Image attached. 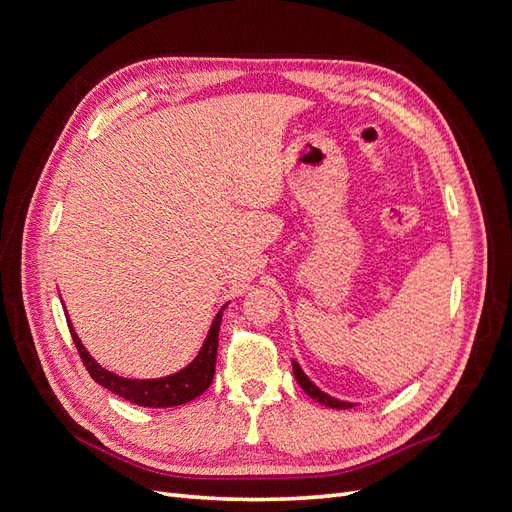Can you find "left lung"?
Listing matches in <instances>:
<instances>
[{"label":"left lung","mask_w":512,"mask_h":512,"mask_svg":"<svg viewBox=\"0 0 512 512\" xmlns=\"http://www.w3.org/2000/svg\"><path fill=\"white\" fill-rule=\"evenodd\" d=\"M292 371H294V378H297V382H299V386L301 389L312 397V399H316L318 404H322V406H327V408H335V410H348V408H354L356 404H350V401H342V399H335V397H331V395H327L324 391H320L318 386L307 378V374L305 371L301 369V365L292 359Z\"/></svg>","instance_id":"1"}]
</instances>
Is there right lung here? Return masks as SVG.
<instances>
[{
  "instance_id": "1",
  "label": "right lung",
  "mask_w": 512,
  "mask_h": 512,
  "mask_svg": "<svg viewBox=\"0 0 512 512\" xmlns=\"http://www.w3.org/2000/svg\"><path fill=\"white\" fill-rule=\"evenodd\" d=\"M226 305L220 309L218 314H215L205 342H203V346H200L196 359L190 365H185L183 369L175 371V374H170V376L149 378V380L123 378V376L115 374V371L104 369L83 346L81 337L76 335V331L72 327L70 316H66V320L70 327V335L74 339V346L81 354V361H83L85 369L100 386H104V389H108L123 399L132 401V404H136V406L173 408V406L188 404V401L196 399L198 395H203L211 386L213 376H215V356H218L220 322H222V314H224ZM64 312H66V307H64Z\"/></svg>"
}]
</instances>
